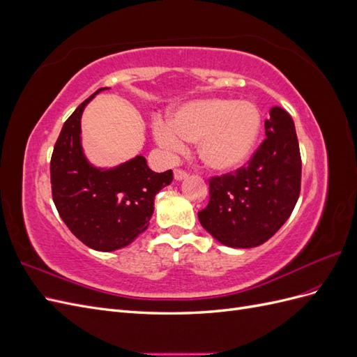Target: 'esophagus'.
<instances>
[{"label":"esophagus","mask_w":357,"mask_h":357,"mask_svg":"<svg viewBox=\"0 0 357 357\" xmlns=\"http://www.w3.org/2000/svg\"><path fill=\"white\" fill-rule=\"evenodd\" d=\"M188 177V172L185 171V169H176L174 171V178L177 180V181H180V180H185Z\"/></svg>","instance_id":"obj_1"}]
</instances>
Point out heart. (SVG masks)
<instances>
[{"label": "heart", "instance_id": "obj_1", "mask_svg": "<svg viewBox=\"0 0 357 357\" xmlns=\"http://www.w3.org/2000/svg\"><path fill=\"white\" fill-rule=\"evenodd\" d=\"M261 129V114L248 101L197 100L180 105L169 125L158 122L155 134L168 152L180 153L198 143L202 164L215 172H231L250 158Z\"/></svg>", "mask_w": 357, "mask_h": 357}]
</instances>
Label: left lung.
I'll return each instance as SVG.
<instances>
[{"mask_svg":"<svg viewBox=\"0 0 357 357\" xmlns=\"http://www.w3.org/2000/svg\"><path fill=\"white\" fill-rule=\"evenodd\" d=\"M266 138L244 168L210 178V201L198 219L223 245L264 244L294 211L301 190V153L294 119L273 107Z\"/></svg>","mask_w":357,"mask_h":357,"instance_id":"8db88e82","label":"left lung"}]
</instances>
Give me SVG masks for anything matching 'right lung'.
I'll return each mask as SVG.
<instances>
[{"mask_svg":"<svg viewBox=\"0 0 357 357\" xmlns=\"http://www.w3.org/2000/svg\"><path fill=\"white\" fill-rule=\"evenodd\" d=\"M101 88L63 123L50 160L52 197L61 219L88 247L114 252L143 234L156 193L172 181V171L155 172L138 155L113 168L92 165L82 147V114Z\"/></svg>","mask_w":357,"mask_h":357,"instance_id":"obj_1","label":"right lung"}]
</instances>
